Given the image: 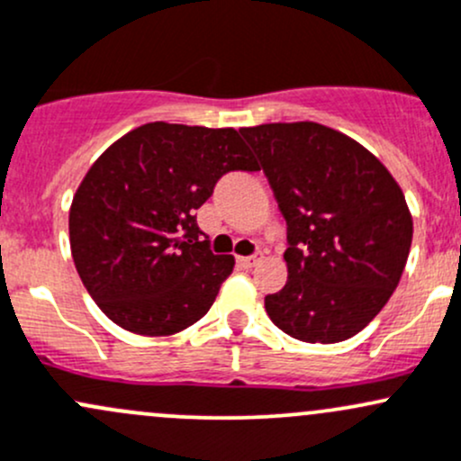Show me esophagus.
<instances>
[{
	"label": "esophagus",
	"mask_w": 461,
	"mask_h": 461,
	"mask_svg": "<svg viewBox=\"0 0 461 461\" xmlns=\"http://www.w3.org/2000/svg\"><path fill=\"white\" fill-rule=\"evenodd\" d=\"M239 263L243 265L245 269H251V267H256V265L263 263V256H260V254H256V256H245V258H239Z\"/></svg>",
	"instance_id": "34e87169"
}]
</instances>
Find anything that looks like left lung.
<instances>
[{
  "mask_svg": "<svg viewBox=\"0 0 461 461\" xmlns=\"http://www.w3.org/2000/svg\"><path fill=\"white\" fill-rule=\"evenodd\" d=\"M287 221V285L271 322L303 342L356 336L395 292L413 218L391 172L347 134L313 121L240 128Z\"/></svg>",
  "mask_w": 461,
  "mask_h": 461,
  "instance_id": "left-lung-1",
  "label": "left lung"
}]
</instances>
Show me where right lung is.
I'll return each instance as SVG.
<instances>
[{"mask_svg":"<svg viewBox=\"0 0 461 461\" xmlns=\"http://www.w3.org/2000/svg\"><path fill=\"white\" fill-rule=\"evenodd\" d=\"M231 169H258L234 128L166 121L134 128L92 163L72 196L70 251L114 324L172 336L210 312L234 256L198 240L194 214Z\"/></svg>","mask_w":461,"mask_h":461,"instance_id":"add662e5","label":"right lung"}]
</instances>
